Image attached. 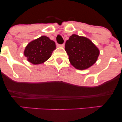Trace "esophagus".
Returning a JSON list of instances; mask_svg holds the SVG:
<instances>
[{
	"label": "esophagus",
	"mask_w": 122,
	"mask_h": 122,
	"mask_svg": "<svg viewBox=\"0 0 122 122\" xmlns=\"http://www.w3.org/2000/svg\"><path fill=\"white\" fill-rule=\"evenodd\" d=\"M57 46H58V47H64V46H65V45H64V44H61V45L58 44V45H57Z\"/></svg>",
	"instance_id": "obj_1"
}]
</instances>
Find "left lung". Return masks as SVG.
Returning <instances> with one entry per match:
<instances>
[{
	"mask_svg": "<svg viewBox=\"0 0 122 122\" xmlns=\"http://www.w3.org/2000/svg\"><path fill=\"white\" fill-rule=\"evenodd\" d=\"M65 50L72 65L84 70L93 65L99 57V49L87 38L72 34L65 43Z\"/></svg>",
	"mask_w": 122,
	"mask_h": 122,
	"instance_id": "obj_1",
	"label": "left lung"
}]
</instances>
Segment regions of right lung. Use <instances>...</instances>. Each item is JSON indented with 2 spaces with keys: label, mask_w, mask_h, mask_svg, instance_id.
I'll list each match as a JSON object with an SVG mask.
<instances>
[{
  "label": "right lung",
  "mask_w": 122,
  "mask_h": 122,
  "mask_svg": "<svg viewBox=\"0 0 122 122\" xmlns=\"http://www.w3.org/2000/svg\"><path fill=\"white\" fill-rule=\"evenodd\" d=\"M56 49V43L46 36H41L32 41L25 47L24 55L27 61L34 64H42L51 57Z\"/></svg>",
  "instance_id": "right-lung-1"
}]
</instances>
